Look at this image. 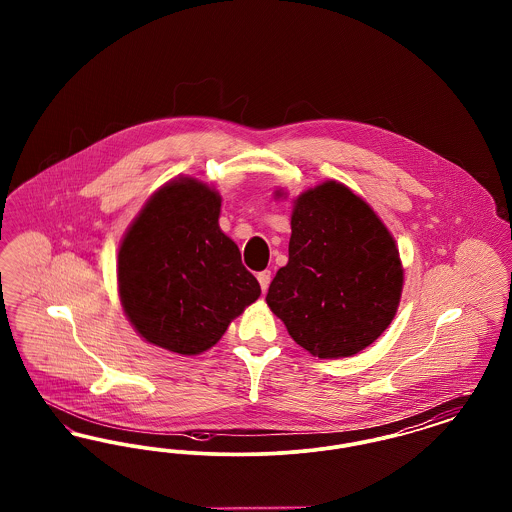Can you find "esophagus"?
<instances>
[{
    "instance_id": "34e87169",
    "label": "esophagus",
    "mask_w": 512,
    "mask_h": 512,
    "mask_svg": "<svg viewBox=\"0 0 512 512\" xmlns=\"http://www.w3.org/2000/svg\"><path fill=\"white\" fill-rule=\"evenodd\" d=\"M257 280H259V284H261V290H263V293L267 292L268 284H270V270H263V272H259V274H257Z\"/></svg>"
}]
</instances>
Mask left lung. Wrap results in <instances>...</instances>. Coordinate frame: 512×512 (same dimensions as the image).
<instances>
[{
  "label": "left lung",
  "instance_id": "obj_1",
  "mask_svg": "<svg viewBox=\"0 0 512 512\" xmlns=\"http://www.w3.org/2000/svg\"><path fill=\"white\" fill-rule=\"evenodd\" d=\"M401 290L399 251L368 203L332 180L297 197L290 259L267 293L295 343L351 357L390 326Z\"/></svg>",
  "mask_w": 512,
  "mask_h": 512
}]
</instances>
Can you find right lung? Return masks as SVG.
I'll use <instances>...</instances> for the list:
<instances>
[{
    "label": "right lung",
    "instance_id": "right-lung-1",
    "mask_svg": "<svg viewBox=\"0 0 512 512\" xmlns=\"http://www.w3.org/2000/svg\"><path fill=\"white\" fill-rule=\"evenodd\" d=\"M219 215V194L184 178L153 195L128 228L119 293L126 317L149 343L203 353L261 295Z\"/></svg>",
    "mask_w": 512,
    "mask_h": 512
}]
</instances>
